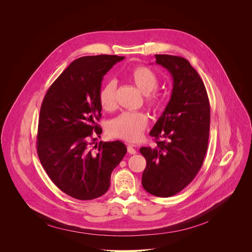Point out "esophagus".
Returning a JSON list of instances; mask_svg holds the SVG:
<instances>
[{
    "label": "esophagus",
    "instance_id": "1",
    "mask_svg": "<svg viewBox=\"0 0 252 252\" xmlns=\"http://www.w3.org/2000/svg\"><path fill=\"white\" fill-rule=\"evenodd\" d=\"M126 147H127L128 154H130V155H135L136 154V151L134 149V145H132V143H126Z\"/></svg>",
    "mask_w": 252,
    "mask_h": 252
}]
</instances>
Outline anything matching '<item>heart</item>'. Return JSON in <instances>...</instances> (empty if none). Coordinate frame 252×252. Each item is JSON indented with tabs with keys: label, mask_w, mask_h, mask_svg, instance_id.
I'll return each instance as SVG.
<instances>
[{
	"label": "heart",
	"mask_w": 252,
	"mask_h": 252,
	"mask_svg": "<svg viewBox=\"0 0 252 252\" xmlns=\"http://www.w3.org/2000/svg\"><path fill=\"white\" fill-rule=\"evenodd\" d=\"M126 78L143 94L146 103L151 109H157L160 103V95L156 91L158 80L155 71L145 65L130 68ZM116 83L107 82L99 91L98 99L102 110L111 112L116 107ZM148 126V117L140 112H126L113 120L109 126L111 135L127 141L137 140Z\"/></svg>",
	"instance_id": "1"
}]
</instances>
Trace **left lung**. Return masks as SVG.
Wrapping results in <instances>:
<instances>
[{
    "label": "left lung",
    "instance_id": "1",
    "mask_svg": "<svg viewBox=\"0 0 252 252\" xmlns=\"http://www.w3.org/2000/svg\"><path fill=\"white\" fill-rule=\"evenodd\" d=\"M156 60L169 71L173 87L164 112L150 132L157 146L139 150L147 160L141 184L153 195L169 197L189 186L203 163L210 106L204 84L187 59L156 55Z\"/></svg>",
    "mask_w": 252,
    "mask_h": 252
}]
</instances>
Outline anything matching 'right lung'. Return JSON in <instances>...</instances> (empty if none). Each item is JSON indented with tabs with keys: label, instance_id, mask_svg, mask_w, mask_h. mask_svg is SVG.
<instances>
[{
	"label": "right lung",
	"instance_id": "add662e5",
	"mask_svg": "<svg viewBox=\"0 0 252 252\" xmlns=\"http://www.w3.org/2000/svg\"><path fill=\"white\" fill-rule=\"evenodd\" d=\"M125 57L88 56L75 60L48 90L42 102L37 151L52 182L67 195L90 200L104 194L111 174L126 154L122 141H99L98 94L103 76Z\"/></svg>",
	"mask_w": 252,
	"mask_h": 252
}]
</instances>
